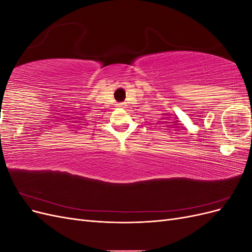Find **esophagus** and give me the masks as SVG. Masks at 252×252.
Here are the masks:
<instances>
[{"label":"esophagus","instance_id":"esophagus-1","mask_svg":"<svg viewBox=\"0 0 252 252\" xmlns=\"http://www.w3.org/2000/svg\"><path fill=\"white\" fill-rule=\"evenodd\" d=\"M125 105H126L125 103H120V104H119V107H124Z\"/></svg>","mask_w":252,"mask_h":252}]
</instances>
